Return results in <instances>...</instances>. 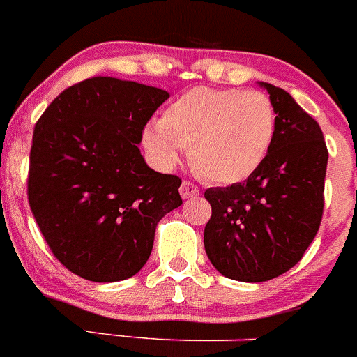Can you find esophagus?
Listing matches in <instances>:
<instances>
[{"mask_svg": "<svg viewBox=\"0 0 357 357\" xmlns=\"http://www.w3.org/2000/svg\"><path fill=\"white\" fill-rule=\"evenodd\" d=\"M179 195H181L183 199H192V197L199 195V188H197L193 183L183 181L181 186H179Z\"/></svg>", "mask_w": 357, "mask_h": 357, "instance_id": "esophagus-1", "label": "esophagus"}]
</instances>
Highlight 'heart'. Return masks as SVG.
I'll use <instances>...</instances> for the list:
<instances>
[{
    "instance_id": "heart-1",
    "label": "heart",
    "mask_w": 357,
    "mask_h": 357,
    "mask_svg": "<svg viewBox=\"0 0 357 357\" xmlns=\"http://www.w3.org/2000/svg\"><path fill=\"white\" fill-rule=\"evenodd\" d=\"M276 135V115L264 93L197 86L171 103L160 122L143 129V145L172 167L190 149L193 169L218 185L245 181L262 165Z\"/></svg>"
}]
</instances>
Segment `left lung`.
Here are the masks:
<instances>
[{
  "mask_svg": "<svg viewBox=\"0 0 357 357\" xmlns=\"http://www.w3.org/2000/svg\"><path fill=\"white\" fill-rule=\"evenodd\" d=\"M276 114V135L261 167L243 183L208 188V261L226 278L259 283L294 268L319 229L328 150L321 128L282 88L259 82Z\"/></svg>",
  "mask_w": 357,
  "mask_h": 357,
  "instance_id": "1",
  "label": "left lung"
}]
</instances>
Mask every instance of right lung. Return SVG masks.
<instances>
[{"instance_id":"add662e5","label":"right lung","mask_w":357,"mask_h":357,"mask_svg":"<svg viewBox=\"0 0 357 357\" xmlns=\"http://www.w3.org/2000/svg\"><path fill=\"white\" fill-rule=\"evenodd\" d=\"M167 98L153 86L96 75L60 93L36 122L29 205L74 275L98 283L135 276L158 221L183 204L181 179L150 169L138 149Z\"/></svg>"}]
</instances>
